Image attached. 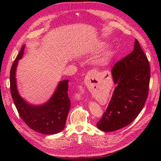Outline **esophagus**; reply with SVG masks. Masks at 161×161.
Listing matches in <instances>:
<instances>
[{"label":"esophagus","mask_w":161,"mask_h":161,"mask_svg":"<svg viewBox=\"0 0 161 161\" xmlns=\"http://www.w3.org/2000/svg\"><path fill=\"white\" fill-rule=\"evenodd\" d=\"M93 73H94V70H91V71H89V72H88V73H87L86 76L90 78V77H91L92 75H93Z\"/></svg>","instance_id":"34e87169"}]
</instances>
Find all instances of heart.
Instances as JSON below:
<instances>
[{"label": "heart", "mask_w": 161, "mask_h": 161, "mask_svg": "<svg viewBox=\"0 0 161 161\" xmlns=\"http://www.w3.org/2000/svg\"><path fill=\"white\" fill-rule=\"evenodd\" d=\"M107 53H108V50H107Z\"/></svg>", "instance_id": "b5f03b06"}]
</instances>
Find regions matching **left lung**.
Returning <instances> with one entry per match:
<instances>
[{
  "instance_id": "1",
  "label": "left lung",
  "mask_w": 161,
  "mask_h": 161,
  "mask_svg": "<svg viewBox=\"0 0 161 161\" xmlns=\"http://www.w3.org/2000/svg\"><path fill=\"white\" fill-rule=\"evenodd\" d=\"M116 86L107 110L97 127L109 132L120 129L134 120L144 107L149 92V63L137 39L134 49L112 68Z\"/></svg>"
}]
</instances>
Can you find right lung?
Masks as SVG:
<instances>
[{
	"label": "right lung",
	"mask_w": 161,
	"mask_h": 161,
	"mask_svg": "<svg viewBox=\"0 0 161 161\" xmlns=\"http://www.w3.org/2000/svg\"><path fill=\"white\" fill-rule=\"evenodd\" d=\"M25 46L20 49L10 70V91L19 115L30 129L42 134H56L63 131L70 107L68 97L69 80L60 81L52 97L46 103L30 104L20 96L17 89L16 70L18 61L21 59Z\"/></svg>",
	"instance_id": "1"
}]
</instances>
